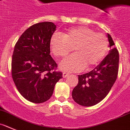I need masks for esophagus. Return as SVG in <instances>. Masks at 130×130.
<instances>
[{
    "instance_id": "34e87169",
    "label": "esophagus",
    "mask_w": 130,
    "mask_h": 130,
    "mask_svg": "<svg viewBox=\"0 0 130 130\" xmlns=\"http://www.w3.org/2000/svg\"><path fill=\"white\" fill-rule=\"evenodd\" d=\"M69 74L67 73H66V72H63V77L64 78H66V77H67V76H69Z\"/></svg>"
}]
</instances>
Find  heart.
<instances>
[{"label":"heart","mask_w":130,"mask_h":130,"mask_svg":"<svg viewBox=\"0 0 130 130\" xmlns=\"http://www.w3.org/2000/svg\"><path fill=\"white\" fill-rule=\"evenodd\" d=\"M50 48L55 56L63 58L72 51L75 53L64 59L59 68L68 72L91 69L100 63L108 51L107 37L85 26L72 28L61 35L55 33L50 40Z\"/></svg>","instance_id":"heart-1"}]
</instances>
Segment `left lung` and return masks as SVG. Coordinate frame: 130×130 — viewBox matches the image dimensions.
<instances>
[{
	"instance_id": "left-lung-1",
	"label": "left lung",
	"mask_w": 130,
	"mask_h": 130,
	"mask_svg": "<svg viewBox=\"0 0 130 130\" xmlns=\"http://www.w3.org/2000/svg\"><path fill=\"white\" fill-rule=\"evenodd\" d=\"M109 48L105 58L89 72L78 75V85L72 93V99L82 106H93L107 95L116 81L119 71V54L112 37L107 34Z\"/></svg>"
}]
</instances>
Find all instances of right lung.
Listing matches in <instances>:
<instances>
[{
  "mask_svg": "<svg viewBox=\"0 0 130 130\" xmlns=\"http://www.w3.org/2000/svg\"><path fill=\"white\" fill-rule=\"evenodd\" d=\"M56 28L52 22L34 24L14 47L13 80L20 94L31 102L39 104L51 99L55 85L63 78L62 72L56 71L58 65L50 55V40Z\"/></svg>",
  "mask_w": 130,
  "mask_h": 130,
  "instance_id": "right-lung-1",
  "label": "right lung"
}]
</instances>
